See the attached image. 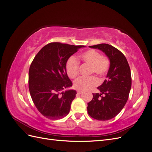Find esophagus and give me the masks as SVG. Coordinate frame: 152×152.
<instances>
[{
  "label": "esophagus",
  "mask_w": 152,
  "mask_h": 152,
  "mask_svg": "<svg viewBox=\"0 0 152 152\" xmlns=\"http://www.w3.org/2000/svg\"><path fill=\"white\" fill-rule=\"evenodd\" d=\"M77 93H78V94H82V91H79V90H78V91H77Z\"/></svg>",
  "instance_id": "34e87169"
}]
</instances>
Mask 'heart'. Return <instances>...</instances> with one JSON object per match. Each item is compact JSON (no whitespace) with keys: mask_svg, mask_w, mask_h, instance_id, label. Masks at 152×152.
Wrapping results in <instances>:
<instances>
[{"mask_svg":"<svg viewBox=\"0 0 152 152\" xmlns=\"http://www.w3.org/2000/svg\"><path fill=\"white\" fill-rule=\"evenodd\" d=\"M79 58L85 64L91 66L90 75L96 74L100 78L107 74L110 67V61L107 57L94 49H89L80 54ZM66 72L68 77L74 79L79 73V63L73 56L69 58L66 63ZM98 85V80L94 77H79L75 80L73 86L79 91H88Z\"/></svg>","mask_w":152,"mask_h":152,"instance_id":"obj_1","label":"heart"}]
</instances>
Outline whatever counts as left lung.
Here are the masks:
<instances>
[{
	"label": "left lung",
	"mask_w": 152,
	"mask_h": 152,
	"mask_svg": "<svg viewBox=\"0 0 152 152\" xmlns=\"http://www.w3.org/2000/svg\"><path fill=\"white\" fill-rule=\"evenodd\" d=\"M103 51L110 65L107 78L98 87L101 93H93L87 103L89 115L98 121H108L121 112L129 98L131 88V74L125 56L117 48L107 44L89 46Z\"/></svg>",
	"instance_id": "1"
}]
</instances>
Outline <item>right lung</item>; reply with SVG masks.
I'll return each mask as SVG.
<instances>
[{"mask_svg": "<svg viewBox=\"0 0 152 152\" xmlns=\"http://www.w3.org/2000/svg\"><path fill=\"white\" fill-rule=\"evenodd\" d=\"M84 45L51 42L41 49L31 62L28 73V87L36 108L43 116L52 120L66 116L75 90L66 72V61Z\"/></svg>", "mask_w": 152, "mask_h": 152, "instance_id": "right-lung-1", "label": "right lung"}]
</instances>
